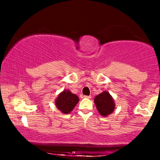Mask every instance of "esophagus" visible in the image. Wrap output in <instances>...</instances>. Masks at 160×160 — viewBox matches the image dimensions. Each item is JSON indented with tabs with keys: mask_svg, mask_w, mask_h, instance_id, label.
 <instances>
[{
	"mask_svg": "<svg viewBox=\"0 0 160 160\" xmlns=\"http://www.w3.org/2000/svg\"><path fill=\"white\" fill-rule=\"evenodd\" d=\"M84 97L85 98H91V95H84Z\"/></svg>",
	"mask_w": 160,
	"mask_h": 160,
	"instance_id": "esophagus-1",
	"label": "esophagus"
}]
</instances>
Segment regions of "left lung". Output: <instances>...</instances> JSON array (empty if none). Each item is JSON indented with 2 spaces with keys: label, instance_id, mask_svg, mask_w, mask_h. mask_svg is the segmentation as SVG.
Segmentation results:
<instances>
[{
  "label": "left lung",
  "instance_id": "obj_1",
  "mask_svg": "<svg viewBox=\"0 0 160 160\" xmlns=\"http://www.w3.org/2000/svg\"><path fill=\"white\" fill-rule=\"evenodd\" d=\"M95 103L98 111L102 117H106L114 110L115 103L110 94L103 92L95 98Z\"/></svg>",
  "mask_w": 160,
  "mask_h": 160
}]
</instances>
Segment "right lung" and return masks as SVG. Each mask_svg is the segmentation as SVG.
Returning a JSON list of instances; mask_svg holds the SVG:
<instances>
[{
    "label": "right lung",
    "mask_w": 160,
    "mask_h": 160,
    "mask_svg": "<svg viewBox=\"0 0 160 160\" xmlns=\"http://www.w3.org/2000/svg\"><path fill=\"white\" fill-rule=\"evenodd\" d=\"M78 100H79L77 95L68 90H64L58 95L55 104L57 108L63 113H68L74 108Z\"/></svg>",
    "instance_id": "right-lung-1"
}]
</instances>
